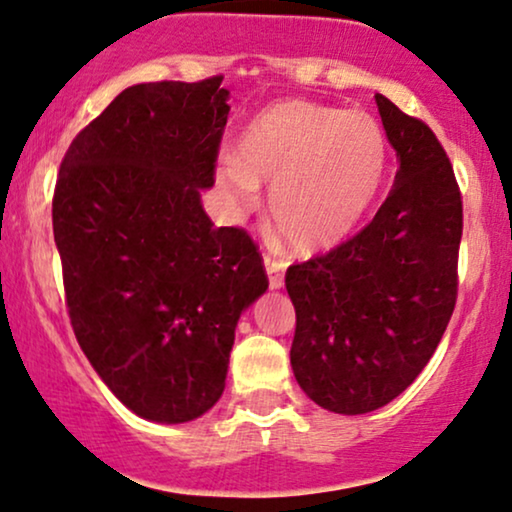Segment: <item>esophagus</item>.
Returning <instances> with one entry per match:
<instances>
[{
  "label": "esophagus",
  "mask_w": 512,
  "mask_h": 512,
  "mask_svg": "<svg viewBox=\"0 0 512 512\" xmlns=\"http://www.w3.org/2000/svg\"><path fill=\"white\" fill-rule=\"evenodd\" d=\"M264 267H267V274H269V286L281 288L283 286V272H286V262L279 260V257L264 255Z\"/></svg>",
  "instance_id": "esophagus-1"
}]
</instances>
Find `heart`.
I'll list each match as a JSON object with an SVG mask.
<instances>
[{
	"label": "heart",
	"instance_id": "1",
	"mask_svg": "<svg viewBox=\"0 0 512 512\" xmlns=\"http://www.w3.org/2000/svg\"><path fill=\"white\" fill-rule=\"evenodd\" d=\"M384 128L365 112L307 100L272 104L248 123L236 157H221L217 186L236 212L272 186L269 214L295 248L336 243L377 195L386 169Z\"/></svg>",
	"mask_w": 512,
	"mask_h": 512
}]
</instances>
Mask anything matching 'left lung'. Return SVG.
<instances>
[{"label": "left lung", "instance_id": "left-lung-1", "mask_svg": "<svg viewBox=\"0 0 512 512\" xmlns=\"http://www.w3.org/2000/svg\"><path fill=\"white\" fill-rule=\"evenodd\" d=\"M398 155L384 205L326 255L291 264V365L300 389L341 415L400 396L427 367L458 300L463 197L446 150L422 119L377 95Z\"/></svg>", "mask_w": 512, "mask_h": 512}]
</instances>
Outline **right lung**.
Returning a JSON list of instances; mask_svg holds the SVG:
<instances>
[{
	"label": "right lung",
	"instance_id": "right-lung-1",
	"mask_svg": "<svg viewBox=\"0 0 512 512\" xmlns=\"http://www.w3.org/2000/svg\"><path fill=\"white\" fill-rule=\"evenodd\" d=\"M221 80L123 90L73 138L52 197L73 334L152 422L217 403L240 312L269 286L248 231L217 229L200 205L231 109Z\"/></svg>",
	"mask_w": 512,
	"mask_h": 512
}]
</instances>
